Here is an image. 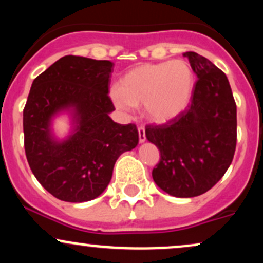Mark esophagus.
<instances>
[{
	"label": "esophagus",
	"mask_w": 263,
	"mask_h": 263,
	"mask_svg": "<svg viewBox=\"0 0 263 263\" xmlns=\"http://www.w3.org/2000/svg\"><path fill=\"white\" fill-rule=\"evenodd\" d=\"M138 138H140V143H143L146 141V131L143 127H138Z\"/></svg>",
	"instance_id": "obj_1"
}]
</instances>
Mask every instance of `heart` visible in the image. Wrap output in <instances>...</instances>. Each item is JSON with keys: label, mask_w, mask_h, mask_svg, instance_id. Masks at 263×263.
Returning a JSON list of instances; mask_svg holds the SVG:
<instances>
[{"label": "heart", "mask_w": 263, "mask_h": 263, "mask_svg": "<svg viewBox=\"0 0 263 263\" xmlns=\"http://www.w3.org/2000/svg\"><path fill=\"white\" fill-rule=\"evenodd\" d=\"M194 86V74L184 60L143 64L123 75L111 99L123 112L142 105L149 121L163 125L185 112Z\"/></svg>", "instance_id": "obj_1"}]
</instances>
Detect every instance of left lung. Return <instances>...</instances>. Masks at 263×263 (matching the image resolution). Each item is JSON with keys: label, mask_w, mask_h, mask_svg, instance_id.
Returning a JSON list of instances; mask_svg holds the SVG:
<instances>
[{"label": "left lung", "mask_w": 263, "mask_h": 263, "mask_svg": "<svg viewBox=\"0 0 263 263\" xmlns=\"http://www.w3.org/2000/svg\"><path fill=\"white\" fill-rule=\"evenodd\" d=\"M197 75L192 104L167 125L147 126L161 159L152 171L163 192L177 198L204 194L230 167L236 148V104L226 75L210 60L186 52Z\"/></svg>", "instance_id": "8db88e82"}]
</instances>
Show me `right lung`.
Wrapping results in <instances>:
<instances>
[{"label":"right lung","instance_id":"add662e5","mask_svg":"<svg viewBox=\"0 0 263 263\" xmlns=\"http://www.w3.org/2000/svg\"><path fill=\"white\" fill-rule=\"evenodd\" d=\"M114 63L65 55L33 81L23 110L25 149L29 167L45 190L69 203L102 194L123 152L138 143L134 123L120 125L108 114ZM68 114L71 131L64 139L52 122Z\"/></svg>","mask_w":263,"mask_h":263}]
</instances>
